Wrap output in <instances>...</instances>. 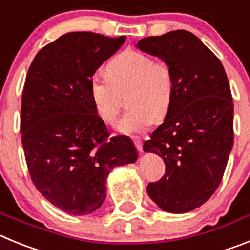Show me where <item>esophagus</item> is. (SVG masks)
Here are the masks:
<instances>
[{
    "instance_id": "esophagus-1",
    "label": "esophagus",
    "mask_w": 250,
    "mask_h": 250,
    "mask_svg": "<svg viewBox=\"0 0 250 250\" xmlns=\"http://www.w3.org/2000/svg\"><path fill=\"white\" fill-rule=\"evenodd\" d=\"M134 145H135V147L138 149V151H143V141H141L140 138L134 139Z\"/></svg>"
}]
</instances>
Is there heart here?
I'll return each instance as SVG.
<instances>
[{"mask_svg":"<svg viewBox=\"0 0 250 250\" xmlns=\"http://www.w3.org/2000/svg\"><path fill=\"white\" fill-rule=\"evenodd\" d=\"M132 86L127 104L131 109L116 123L120 134L143 132L155 119L167 114L173 101L174 76L164 61L135 50L124 51L107 63L106 76H94L90 95L99 118L114 123L121 109L119 92Z\"/></svg>","mask_w":250,"mask_h":250,"instance_id":"obj_1","label":"heart"}]
</instances>
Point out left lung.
<instances>
[{"label":"left lung","instance_id":"left-lung-1","mask_svg":"<svg viewBox=\"0 0 250 250\" xmlns=\"http://www.w3.org/2000/svg\"><path fill=\"white\" fill-rule=\"evenodd\" d=\"M136 47L164 60L174 76L164 123L143 146L165 163L164 176L147 185V194L167 213H188L218 189L233 147L228 77L219 59L189 31L146 37Z\"/></svg>","mask_w":250,"mask_h":250}]
</instances>
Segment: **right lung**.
<instances>
[{
	"instance_id": "1",
	"label": "right lung",
	"mask_w": 250,
	"mask_h": 250,
	"mask_svg": "<svg viewBox=\"0 0 250 250\" xmlns=\"http://www.w3.org/2000/svg\"><path fill=\"white\" fill-rule=\"evenodd\" d=\"M125 39L68 32L39 51L26 76L21 140L28 173L51 204L72 215L99 209L110 171L138 160L130 138H109L90 95L96 70Z\"/></svg>"
}]
</instances>
